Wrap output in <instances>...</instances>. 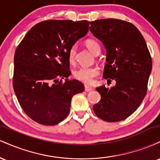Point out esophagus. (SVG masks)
I'll return each instance as SVG.
<instances>
[{"mask_svg": "<svg viewBox=\"0 0 160 160\" xmlns=\"http://www.w3.org/2000/svg\"><path fill=\"white\" fill-rule=\"evenodd\" d=\"M94 89V88L92 87V86H85V91L86 92H90L92 90H93Z\"/></svg>", "mask_w": 160, "mask_h": 160, "instance_id": "34e87169", "label": "esophagus"}]
</instances>
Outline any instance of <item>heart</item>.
<instances>
[{"instance_id":"b5f03b06","label":"heart","mask_w":160,"mask_h":160,"mask_svg":"<svg viewBox=\"0 0 160 160\" xmlns=\"http://www.w3.org/2000/svg\"><path fill=\"white\" fill-rule=\"evenodd\" d=\"M88 49L93 55L98 51H101V47L99 43L94 40H89L86 43ZM77 52V46L73 45L69 49L68 59L70 62H74L75 56ZM98 69L95 67H80L76 69L73 73V76L75 79L80 80L84 83L89 84L92 82L93 79L98 74Z\"/></svg>"}]
</instances>
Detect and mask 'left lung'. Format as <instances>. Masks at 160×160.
I'll return each instance as SVG.
<instances>
[{
  "label": "left lung",
  "instance_id": "left-lung-1",
  "mask_svg": "<svg viewBox=\"0 0 160 160\" xmlns=\"http://www.w3.org/2000/svg\"><path fill=\"white\" fill-rule=\"evenodd\" d=\"M90 32L106 48L103 77L116 85L96 88L102 98L93 106L98 117L119 122L138 109L146 95L152 70V59L142 34L133 24L116 19L90 22ZM111 80H108V84Z\"/></svg>",
  "mask_w": 160,
  "mask_h": 160
}]
</instances>
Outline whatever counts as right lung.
<instances>
[{
    "instance_id": "obj_1",
    "label": "right lung",
    "mask_w": 160,
    "mask_h": 160,
    "mask_svg": "<svg viewBox=\"0 0 160 160\" xmlns=\"http://www.w3.org/2000/svg\"><path fill=\"white\" fill-rule=\"evenodd\" d=\"M86 20H47L32 27L14 56L12 86L19 103L32 120L54 126L68 115L71 98L84 91L71 75L69 49L87 34ZM66 81L62 82V79Z\"/></svg>"
}]
</instances>
